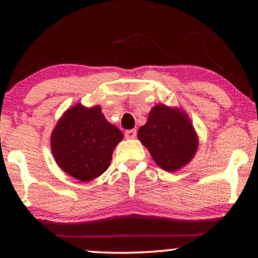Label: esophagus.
Here are the masks:
<instances>
[{"mask_svg": "<svg viewBox=\"0 0 258 258\" xmlns=\"http://www.w3.org/2000/svg\"><path fill=\"white\" fill-rule=\"evenodd\" d=\"M136 134H137V132L135 129H130V130H126V132L124 133V136H125V139H135Z\"/></svg>", "mask_w": 258, "mask_h": 258, "instance_id": "obj_1", "label": "esophagus"}]
</instances>
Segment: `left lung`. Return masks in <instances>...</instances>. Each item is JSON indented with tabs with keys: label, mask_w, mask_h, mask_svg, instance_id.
I'll list each match as a JSON object with an SVG mask.
<instances>
[{
	"label": "left lung",
	"mask_w": 258,
	"mask_h": 258,
	"mask_svg": "<svg viewBox=\"0 0 258 258\" xmlns=\"http://www.w3.org/2000/svg\"><path fill=\"white\" fill-rule=\"evenodd\" d=\"M137 137L149 150L156 164L167 171L184 167L199 147L195 130L184 112L164 104L151 109Z\"/></svg>",
	"instance_id": "left-lung-1"
}]
</instances>
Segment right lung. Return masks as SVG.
Returning <instances> with one entry per match:
<instances>
[{"instance_id":"1","label":"right lung","mask_w":258,"mask_h":258,"mask_svg":"<svg viewBox=\"0 0 258 258\" xmlns=\"http://www.w3.org/2000/svg\"><path fill=\"white\" fill-rule=\"evenodd\" d=\"M50 139L59 168L79 181L88 182L107 170L123 134L105 119L101 107L88 109L76 104L62 116Z\"/></svg>"}]
</instances>
